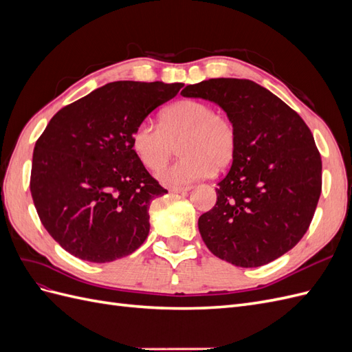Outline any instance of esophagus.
I'll use <instances>...</instances> for the list:
<instances>
[{
  "label": "esophagus",
  "instance_id": "34e87169",
  "mask_svg": "<svg viewBox=\"0 0 352 352\" xmlns=\"http://www.w3.org/2000/svg\"><path fill=\"white\" fill-rule=\"evenodd\" d=\"M188 190H190V186H173V188H170V192H175V194L188 192Z\"/></svg>",
  "mask_w": 352,
  "mask_h": 352
}]
</instances>
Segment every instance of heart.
Here are the masks:
<instances>
[{
    "label": "heart",
    "instance_id": "b5f03b06",
    "mask_svg": "<svg viewBox=\"0 0 352 352\" xmlns=\"http://www.w3.org/2000/svg\"><path fill=\"white\" fill-rule=\"evenodd\" d=\"M175 144L183 157L157 175L168 186L192 184L226 168L235 158L238 135L226 116L198 100L172 104L160 116V127L142 122L132 133L133 151L150 170H159L168 161Z\"/></svg>",
    "mask_w": 352,
    "mask_h": 352
}]
</instances>
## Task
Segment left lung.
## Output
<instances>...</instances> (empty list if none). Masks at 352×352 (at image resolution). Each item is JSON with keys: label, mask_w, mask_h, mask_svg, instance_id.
Listing matches in <instances>:
<instances>
[{"label": "left lung", "mask_w": 352, "mask_h": 352, "mask_svg": "<svg viewBox=\"0 0 352 352\" xmlns=\"http://www.w3.org/2000/svg\"><path fill=\"white\" fill-rule=\"evenodd\" d=\"M216 102L235 124L236 154L198 219L202 241L238 267H260L292 250L322 192V158L300 114L248 79L202 80L180 92Z\"/></svg>", "instance_id": "left-lung-1"}]
</instances>
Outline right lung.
<instances>
[{
  "instance_id": "1",
  "label": "right lung",
  "mask_w": 352,
  "mask_h": 352,
  "mask_svg": "<svg viewBox=\"0 0 352 352\" xmlns=\"http://www.w3.org/2000/svg\"><path fill=\"white\" fill-rule=\"evenodd\" d=\"M182 87L111 82L50 120L35 144L30 194L61 248L85 261L109 263L144 243L151 201L167 190L136 157L132 133Z\"/></svg>"
}]
</instances>
